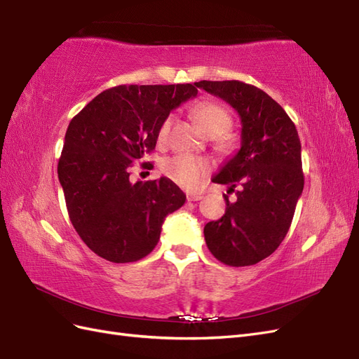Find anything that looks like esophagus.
<instances>
[{"instance_id":"34e87169","label":"esophagus","mask_w":359,"mask_h":359,"mask_svg":"<svg viewBox=\"0 0 359 359\" xmlns=\"http://www.w3.org/2000/svg\"><path fill=\"white\" fill-rule=\"evenodd\" d=\"M202 198H203L202 194H193V193L187 194V201H190V202H196V201H201Z\"/></svg>"}]
</instances>
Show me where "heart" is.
<instances>
[{
    "instance_id": "1",
    "label": "heart",
    "mask_w": 359,
    "mask_h": 359,
    "mask_svg": "<svg viewBox=\"0 0 359 359\" xmlns=\"http://www.w3.org/2000/svg\"><path fill=\"white\" fill-rule=\"evenodd\" d=\"M193 116L198 124L211 136L226 133L232 126V118L223 106L214 102H202L193 107ZM172 126V116L163 119L158 128V140L165 142ZM163 172L178 186L184 189H196L206 173L210 172V163L205 158L191 154H177L163 163Z\"/></svg>"
}]
</instances>
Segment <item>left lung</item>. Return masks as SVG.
<instances>
[{"label": "left lung", "instance_id": "1", "mask_svg": "<svg viewBox=\"0 0 359 359\" xmlns=\"http://www.w3.org/2000/svg\"><path fill=\"white\" fill-rule=\"evenodd\" d=\"M229 103L241 118V148L212 182L236 190L224 194L220 220L206 223L203 235L215 259L248 266L273 255L285 240L304 189L301 142L295 124L276 100L240 81L194 83Z\"/></svg>", "mask_w": 359, "mask_h": 359}]
</instances>
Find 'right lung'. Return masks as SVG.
I'll return each instance as SVG.
<instances>
[{"instance_id": "obj_1", "label": "right lung", "mask_w": 359, "mask_h": 359, "mask_svg": "<svg viewBox=\"0 0 359 359\" xmlns=\"http://www.w3.org/2000/svg\"><path fill=\"white\" fill-rule=\"evenodd\" d=\"M196 94L191 83L119 85L73 116L58 178L70 222L95 255L114 264L145 257L157 245L166 215L186 202L165 177L130 182V168L156 148L163 119Z\"/></svg>"}]
</instances>
